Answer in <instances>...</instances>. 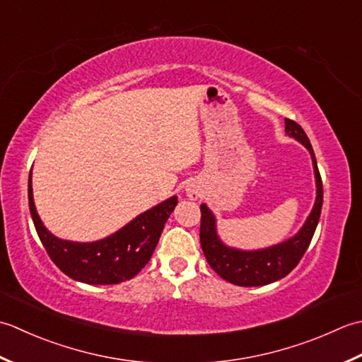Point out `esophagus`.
Masks as SVG:
<instances>
[{
  "instance_id": "1",
  "label": "esophagus",
  "mask_w": 362,
  "mask_h": 362,
  "mask_svg": "<svg viewBox=\"0 0 362 362\" xmlns=\"http://www.w3.org/2000/svg\"><path fill=\"white\" fill-rule=\"evenodd\" d=\"M187 195L190 198H198V197H200V190H198L195 186H189L187 187Z\"/></svg>"
}]
</instances>
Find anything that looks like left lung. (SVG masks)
<instances>
[{
  "label": "left lung",
  "instance_id": "obj_1",
  "mask_svg": "<svg viewBox=\"0 0 362 362\" xmlns=\"http://www.w3.org/2000/svg\"><path fill=\"white\" fill-rule=\"evenodd\" d=\"M286 134L297 139L311 153L317 184V198L313 212L309 214L303 228L292 239L270 248L257 250V252H240V250L230 248L223 245L222 240L218 239L216 233V217L208 209V206L202 204L200 208V242L206 261L217 275L235 286H264L289 275L303 257L315 233L317 223H319L323 203V186L313 145L303 128L291 119H286Z\"/></svg>",
  "mask_w": 362,
  "mask_h": 362
}]
</instances>
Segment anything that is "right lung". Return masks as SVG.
I'll list each match as a JSON object with an SVG mask.
<instances>
[{
	"mask_svg": "<svg viewBox=\"0 0 362 362\" xmlns=\"http://www.w3.org/2000/svg\"><path fill=\"white\" fill-rule=\"evenodd\" d=\"M28 200L35 231L51 261L67 276L87 284H119L136 276L151 259L167 218L178 203L176 197L168 198L140 214L109 238L78 243L57 239L43 226L34 206L31 175L28 180Z\"/></svg>",
	"mask_w": 362,
	"mask_h": 362,
	"instance_id": "right-lung-1",
	"label": "right lung"
}]
</instances>
